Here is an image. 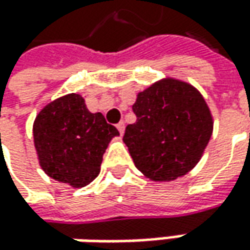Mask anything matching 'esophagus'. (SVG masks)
<instances>
[{
  "instance_id": "1",
  "label": "esophagus",
  "mask_w": 250,
  "mask_h": 250,
  "mask_svg": "<svg viewBox=\"0 0 250 250\" xmlns=\"http://www.w3.org/2000/svg\"><path fill=\"white\" fill-rule=\"evenodd\" d=\"M117 130L120 131V134L125 133V123H123V122H120V123L117 125Z\"/></svg>"
}]
</instances>
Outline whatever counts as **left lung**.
I'll list each match as a JSON object with an SVG mask.
<instances>
[{"label":"left lung","mask_w":250,"mask_h":250,"mask_svg":"<svg viewBox=\"0 0 250 250\" xmlns=\"http://www.w3.org/2000/svg\"><path fill=\"white\" fill-rule=\"evenodd\" d=\"M133 112L137 120L125 127L123 141L144 176L171 181L195 167L213 131L199 91L180 80H160L137 95Z\"/></svg>","instance_id":"1"}]
</instances>
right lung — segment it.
<instances>
[{
	"label": "right lung",
	"mask_w": 250,
	"mask_h": 250,
	"mask_svg": "<svg viewBox=\"0 0 250 250\" xmlns=\"http://www.w3.org/2000/svg\"><path fill=\"white\" fill-rule=\"evenodd\" d=\"M33 135L40 166L48 176L82 188L99 174L102 156L119 131L102 113H91L82 95L69 94L40 112Z\"/></svg>",
	"instance_id": "obj_1"
}]
</instances>
